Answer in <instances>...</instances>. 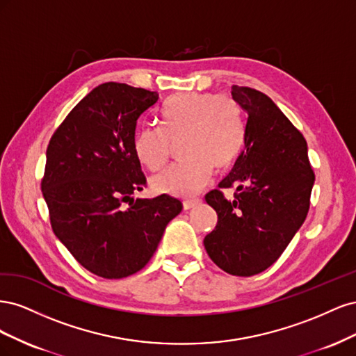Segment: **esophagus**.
Segmentation results:
<instances>
[{
  "mask_svg": "<svg viewBox=\"0 0 356 356\" xmlns=\"http://www.w3.org/2000/svg\"><path fill=\"white\" fill-rule=\"evenodd\" d=\"M202 202L199 200V199H195V200H186V202H182V208H184V211H190V209H193V208H196V207H199Z\"/></svg>",
  "mask_w": 356,
  "mask_h": 356,
  "instance_id": "1",
  "label": "esophagus"
}]
</instances>
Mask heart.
Listing matches in <instances>:
<instances>
[{"mask_svg":"<svg viewBox=\"0 0 356 356\" xmlns=\"http://www.w3.org/2000/svg\"><path fill=\"white\" fill-rule=\"evenodd\" d=\"M163 131L141 129L135 136L136 157L149 170H160L174 143H182L186 160L153 178L154 191L177 197H191L208 184L217 169L229 168L238 157L243 126L236 102L227 95L178 93L159 110Z\"/></svg>","mask_w":356,"mask_h":356,"instance_id":"obj_1","label":"heart"}]
</instances>
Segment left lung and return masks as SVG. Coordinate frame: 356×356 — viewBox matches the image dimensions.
<instances>
[{
	"label": "left lung",
	"instance_id": "8db88e82",
	"mask_svg": "<svg viewBox=\"0 0 356 356\" xmlns=\"http://www.w3.org/2000/svg\"><path fill=\"white\" fill-rule=\"evenodd\" d=\"M245 111L243 148L218 187L236 188L234 200L220 190L207 195L218 215L203 243L211 260L234 276L270 267L305 222L315 182L307 144L267 95L232 86Z\"/></svg>",
	"mask_w": 356,
	"mask_h": 356
}]
</instances>
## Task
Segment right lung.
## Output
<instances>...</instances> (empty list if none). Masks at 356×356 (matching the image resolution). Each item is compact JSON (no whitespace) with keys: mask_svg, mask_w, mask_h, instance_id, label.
<instances>
[{"mask_svg":"<svg viewBox=\"0 0 356 356\" xmlns=\"http://www.w3.org/2000/svg\"><path fill=\"white\" fill-rule=\"evenodd\" d=\"M156 92L104 83L53 134L41 182L51 229L84 268L105 279L131 276L149 261L178 199H135L147 184L134 143Z\"/></svg>","mask_w":356,"mask_h":356,"instance_id":"add662e5","label":"right lung"}]
</instances>
